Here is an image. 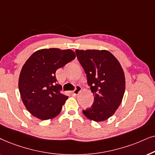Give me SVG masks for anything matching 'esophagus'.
I'll use <instances>...</instances> for the list:
<instances>
[{"mask_svg": "<svg viewBox=\"0 0 155 155\" xmlns=\"http://www.w3.org/2000/svg\"><path fill=\"white\" fill-rule=\"evenodd\" d=\"M81 91V86H76V88H75V89H74V91H73V94L74 95H77L80 91Z\"/></svg>", "mask_w": 155, "mask_h": 155, "instance_id": "esophagus-1", "label": "esophagus"}]
</instances>
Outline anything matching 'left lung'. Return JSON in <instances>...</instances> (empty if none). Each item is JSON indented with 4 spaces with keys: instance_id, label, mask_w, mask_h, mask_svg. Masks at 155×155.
Wrapping results in <instances>:
<instances>
[{
    "instance_id": "left-lung-1",
    "label": "left lung",
    "mask_w": 155,
    "mask_h": 155,
    "mask_svg": "<svg viewBox=\"0 0 155 155\" xmlns=\"http://www.w3.org/2000/svg\"><path fill=\"white\" fill-rule=\"evenodd\" d=\"M76 54L94 95L92 106L83 110V113L96 122L106 120L114 114L124 96L125 79L123 68L107 50L76 49Z\"/></svg>"
}]
</instances>
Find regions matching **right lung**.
I'll return each instance as SVG.
<instances>
[{"label":"right lung","mask_w":155,"mask_h":155,"mask_svg":"<svg viewBox=\"0 0 155 155\" xmlns=\"http://www.w3.org/2000/svg\"><path fill=\"white\" fill-rule=\"evenodd\" d=\"M71 49H42L32 54L22 67L18 87L22 102L33 116L45 120L61 112L68 96L61 94L56 71L75 59Z\"/></svg>","instance_id":"add662e5"}]
</instances>
